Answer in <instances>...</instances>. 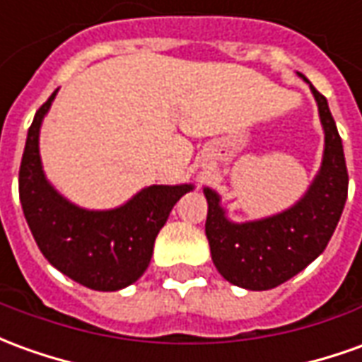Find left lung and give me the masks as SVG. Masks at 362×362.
Listing matches in <instances>:
<instances>
[{
    "label": "left lung",
    "mask_w": 362,
    "mask_h": 362,
    "mask_svg": "<svg viewBox=\"0 0 362 362\" xmlns=\"http://www.w3.org/2000/svg\"><path fill=\"white\" fill-rule=\"evenodd\" d=\"M304 82L315 98L325 135L322 166L304 196L280 214L237 223L227 217L216 189L204 188L211 260L227 282L245 290H270L302 272L327 247L347 202L349 176L339 131L327 100L308 78Z\"/></svg>",
    "instance_id": "left-lung-1"
}]
</instances>
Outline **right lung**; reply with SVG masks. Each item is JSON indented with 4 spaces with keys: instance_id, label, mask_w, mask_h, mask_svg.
<instances>
[{
    "instance_id": "obj_1",
    "label": "right lung",
    "mask_w": 362,
    "mask_h": 362,
    "mask_svg": "<svg viewBox=\"0 0 362 362\" xmlns=\"http://www.w3.org/2000/svg\"><path fill=\"white\" fill-rule=\"evenodd\" d=\"M57 92L35 113L27 133L19 168L23 214L40 252L54 269L86 288L115 292L145 274L156 235L174 204L194 184H153L113 209L72 204L50 184L40 163V125Z\"/></svg>"
}]
</instances>
